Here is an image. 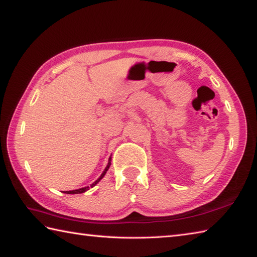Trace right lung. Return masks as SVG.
Segmentation results:
<instances>
[{
    "mask_svg": "<svg viewBox=\"0 0 257 257\" xmlns=\"http://www.w3.org/2000/svg\"><path fill=\"white\" fill-rule=\"evenodd\" d=\"M111 158H109V161H108V165H107V167H106V169L105 170H103V172L101 173V176L98 178L96 181L92 183L91 185H90V188H92V187H95V185L100 181V180L103 178V176H105L106 174V172L108 171V169H109V167H110V165H111ZM87 190H89V187H85V188H81V189H77V190H72V191H64V193H67V194H78V193H84V192H86Z\"/></svg>",
    "mask_w": 257,
    "mask_h": 257,
    "instance_id": "add662e5",
    "label": "right lung"
}]
</instances>
